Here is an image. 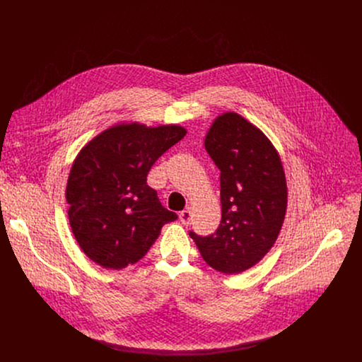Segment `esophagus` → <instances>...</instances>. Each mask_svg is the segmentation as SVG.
I'll return each mask as SVG.
<instances>
[{
  "label": "esophagus",
  "instance_id": "obj_1",
  "mask_svg": "<svg viewBox=\"0 0 362 362\" xmlns=\"http://www.w3.org/2000/svg\"><path fill=\"white\" fill-rule=\"evenodd\" d=\"M179 219H180L182 225H189V223H190V219H192V209H190V208H186L185 211H182L180 215H179Z\"/></svg>",
  "mask_w": 362,
  "mask_h": 362
}]
</instances>
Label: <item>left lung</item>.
I'll use <instances>...</instances> for the list:
<instances>
[{
    "label": "left lung",
    "instance_id": "1",
    "mask_svg": "<svg viewBox=\"0 0 362 362\" xmlns=\"http://www.w3.org/2000/svg\"><path fill=\"white\" fill-rule=\"evenodd\" d=\"M204 147L221 170L222 221L211 236L189 235L209 267L242 274L264 259L282 229L288 206L284 165L267 134L235 112L214 120Z\"/></svg>",
    "mask_w": 362,
    "mask_h": 362
}]
</instances>
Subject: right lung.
Returning <instances> with one entry per match:
<instances>
[{
    "mask_svg": "<svg viewBox=\"0 0 362 362\" xmlns=\"http://www.w3.org/2000/svg\"><path fill=\"white\" fill-rule=\"evenodd\" d=\"M177 124L120 122L93 137L76 156L66 186L69 222L90 261L106 269L139 262L177 219L165 209L147 173L186 136Z\"/></svg>",
    "mask_w": 362,
    "mask_h": 362,
    "instance_id": "obj_1",
    "label": "right lung"
}]
</instances>
